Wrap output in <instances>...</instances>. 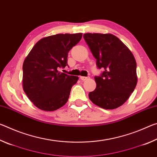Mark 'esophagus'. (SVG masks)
<instances>
[{"label": "esophagus", "instance_id": "1", "mask_svg": "<svg viewBox=\"0 0 157 157\" xmlns=\"http://www.w3.org/2000/svg\"><path fill=\"white\" fill-rule=\"evenodd\" d=\"M89 78H90L89 77H84V76L80 77V79L82 81H85V80H86V79H89Z\"/></svg>", "mask_w": 157, "mask_h": 157}]
</instances>
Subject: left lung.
<instances>
[{
  "label": "left lung",
  "mask_w": 157,
  "mask_h": 157,
  "mask_svg": "<svg viewBox=\"0 0 157 157\" xmlns=\"http://www.w3.org/2000/svg\"><path fill=\"white\" fill-rule=\"evenodd\" d=\"M84 39L96 59V88L89 94L94 104L105 109L123 105L137 84L136 62L134 55L118 37L111 34L86 33Z\"/></svg>",
  "instance_id": "left-lung-1"
}]
</instances>
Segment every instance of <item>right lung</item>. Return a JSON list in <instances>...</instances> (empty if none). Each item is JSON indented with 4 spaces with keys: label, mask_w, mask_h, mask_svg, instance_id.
<instances>
[{
    "label": "right lung",
    "mask_w": 157,
    "mask_h": 157,
    "mask_svg": "<svg viewBox=\"0 0 157 157\" xmlns=\"http://www.w3.org/2000/svg\"><path fill=\"white\" fill-rule=\"evenodd\" d=\"M82 33L57 34L34 45L23 64V87L37 108L57 110L68 100L78 77L60 73L68 66V53L81 40Z\"/></svg>",
    "instance_id": "right-lung-1"
}]
</instances>
